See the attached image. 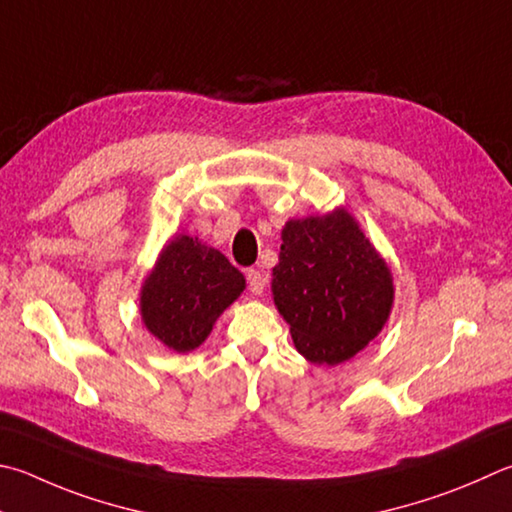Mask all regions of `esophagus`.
I'll use <instances>...</instances> for the list:
<instances>
[{"label": "esophagus", "instance_id": "34e87169", "mask_svg": "<svg viewBox=\"0 0 512 512\" xmlns=\"http://www.w3.org/2000/svg\"><path fill=\"white\" fill-rule=\"evenodd\" d=\"M246 280H248V288L253 295H262L264 288H266V277L262 271H257V268H250L246 271Z\"/></svg>", "mask_w": 512, "mask_h": 512}]
</instances>
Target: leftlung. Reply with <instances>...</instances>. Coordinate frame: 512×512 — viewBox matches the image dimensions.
<instances>
[{
  "mask_svg": "<svg viewBox=\"0 0 512 512\" xmlns=\"http://www.w3.org/2000/svg\"><path fill=\"white\" fill-rule=\"evenodd\" d=\"M271 288L295 349L313 365L356 356L394 304L389 266L345 208L286 221Z\"/></svg>",
  "mask_w": 512,
  "mask_h": 512,
  "instance_id": "left-lung-1",
  "label": "left lung"
}]
</instances>
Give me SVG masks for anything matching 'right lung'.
<instances>
[{
  "instance_id": "obj_1",
  "label": "right lung",
  "mask_w": 512,
  "mask_h": 512,
  "mask_svg": "<svg viewBox=\"0 0 512 512\" xmlns=\"http://www.w3.org/2000/svg\"><path fill=\"white\" fill-rule=\"evenodd\" d=\"M244 288V275L226 255L197 237L176 235L143 282V324L167 349L188 353L210 336Z\"/></svg>"
}]
</instances>
